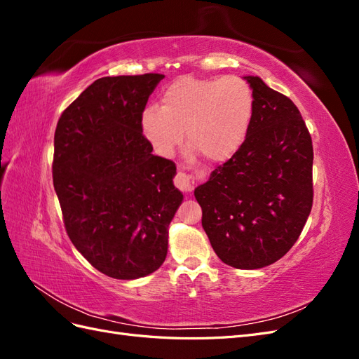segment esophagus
Returning <instances> with one entry per match:
<instances>
[{
    "instance_id": "1",
    "label": "esophagus",
    "mask_w": 359,
    "mask_h": 359,
    "mask_svg": "<svg viewBox=\"0 0 359 359\" xmlns=\"http://www.w3.org/2000/svg\"><path fill=\"white\" fill-rule=\"evenodd\" d=\"M173 182H175V187L178 190H181L182 193H191L193 191L194 182H193L191 177L187 175V173L178 172L177 175H175V180H173Z\"/></svg>"
}]
</instances>
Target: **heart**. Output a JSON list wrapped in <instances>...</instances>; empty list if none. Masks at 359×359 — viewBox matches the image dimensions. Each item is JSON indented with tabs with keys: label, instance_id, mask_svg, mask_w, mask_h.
Segmentation results:
<instances>
[{
	"label": "heart",
	"instance_id": "heart-1",
	"mask_svg": "<svg viewBox=\"0 0 359 359\" xmlns=\"http://www.w3.org/2000/svg\"><path fill=\"white\" fill-rule=\"evenodd\" d=\"M255 115L252 85L240 76L180 78L161 94V106H148L144 133L163 156L187 142L205 158L224 161L244 144Z\"/></svg>",
	"mask_w": 359,
	"mask_h": 359
}]
</instances>
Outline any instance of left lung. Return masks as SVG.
<instances>
[{"label": "left lung", "mask_w": 359, "mask_h": 359, "mask_svg": "<svg viewBox=\"0 0 359 359\" xmlns=\"http://www.w3.org/2000/svg\"><path fill=\"white\" fill-rule=\"evenodd\" d=\"M255 115L243 147L194 190L202 226L226 265L256 269L297 243L313 206V144L289 97L257 76Z\"/></svg>", "instance_id": "left-lung-1"}]
</instances>
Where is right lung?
<instances>
[{
  "mask_svg": "<svg viewBox=\"0 0 359 359\" xmlns=\"http://www.w3.org/2000/svg\"><path fill=\"white\" fill-rule=\"evenodd\" d=\"M165 74L100 78L61 114L52 178L66 232L107 277L133 280L161 266L182 202L177 168L151 154L142 132L149 94Z\"/></svg>",
  "mask_w": 359,
  "mask_h": 359,
  "instance_id": "right-lung-1",
  "label": "right lung"
}]
</instances>
